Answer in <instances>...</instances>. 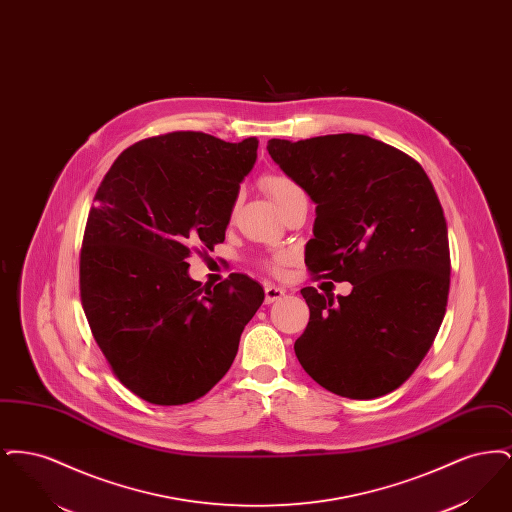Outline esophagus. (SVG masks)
I'll list each match as a JSON object with an SVG mask.
<instances>
[{
    "label": "esophagus",
    "mask_w": 512,
    "mask_h": 512,
    "mask_svg": "<svg viewBox=\"0 0 512 512\" xmlns=\"http://www.w3.org/2000/svg\"><path fill=\"white\" fill-rule=\"evenodd\" d=\"M284 295H286L284 288H278V286H272V284L265 286V301H267L268 305L278 301V299H282Z\"/></svg>",
    "instance_id": "34e87169"
}]
</instances>
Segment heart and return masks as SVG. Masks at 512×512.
Returning <instances> with one entry per match:
<instances>
[{"label":"heart","instance_id":"heart-1","mask_svg":"<svg viewBox=\"0 0 512 512\" xmlns=\"http://www.w3.org/2000/svg\"><path fill=\"white\" fill-rule=\"evenodd\" d=\"M263 186L270 195V199L274 201V205H278L286 195L292 194L293 190H297V186L293 184L292 180L284 178V176H267L263 180Z\"/></svg>","mask_w":512,"mask_h":512}]
</instances>
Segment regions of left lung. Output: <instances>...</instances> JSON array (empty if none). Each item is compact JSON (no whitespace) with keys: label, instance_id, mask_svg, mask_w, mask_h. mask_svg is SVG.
<instances>
[{"label":"left lung","instance_id":"obj_1","mask_svg":"<svg viewBox=\"0 0 512 512\" xmlns=\"http://www.w3.org/2000/svg\"><path fill=\"white\" fill-rule=\"evenodd\" d=\"M317 205L305 265L349 295L303 288L311 317L293 349L305 372L341 397L397 390L426 357L449 295L447 222L424 169L365 134L267 144Z\"/></svg>","mask_w":512,"mask_h":512}]
</instances>
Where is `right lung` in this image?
Returning a JSON list of instances; mask_svg holds the SVG:
<instances>
[{
	"label": "right lung",
	"mask_w": 512,
	"mask_h": 512,
	"mask_svg": "<svg viewBox=\"0 0 512 512\" xmlns=\"http://www.w3.org/2000/svg\"><path fill=\"white\" fill-rule=\"evenodd\" d=\"M257 138L238 144L172 132L124 149L94 197L80 255V295L92 334L122 384L153 405H184L234 363L261 284L230 274L203 286L194 247L224 242Z\"/></svg>",
	"instance_id": "right-lung-1"
}]
</instances>
